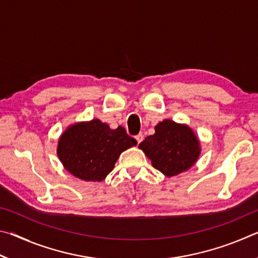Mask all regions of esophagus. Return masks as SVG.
I'll list each match as a JSON object with an SVG mask.
<instances>
[{"label":"esophagus","mask_w":258,"mask_h":258,"mask_svg":"<svg viewBox=\"0 0 258 258\" xmlns=\"http://www.w3.org/2000/svg\"><path fill=\"white\" fill-rule=\"evenodd\" d=\"M135 139H137V141H138V143H141L142 141H143V134L142 133H140V134H138L137 137H135Z\"/></svg>","instance_id":"1"}]
</instances>
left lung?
Instances as JSON below:
<instances>
[{"instance_id":"obj_1","label":"left lung","mask_w":258,"mask_h":258,"mask_svg":"<svg viewBox=\"0 0 258 258\" xmlns=\"http://www.w3.org/2000/svg\"><path fill=\"white\" fill-rule=\"evenodd\" d=\"M139 148L151 159L152 166L166 176H174L189 169L200 154L199 141L185 125L165 119L156 126Z\"/></svg>"}]
</instances>
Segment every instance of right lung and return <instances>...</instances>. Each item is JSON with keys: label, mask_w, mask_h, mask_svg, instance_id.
I'll return each mask as SVG.
<instances>
[{"label": "right lung", "mask_w": 258, "mask_h": 258, "mask_svg": "<svg viewBox=\"0 0 258 258\" xmlns=\"http://www.w3.org/2000/svg\"><path fill=\"white\" fill-rule=\"evenodd\" d=\"M137 143L121 126L111 130L108 124L93 119L73 125L61 135L58 156L73 175L100 182L112 171L121 152Z\"/></svg>", "instance_id": "add662e5"}]
</instances>
